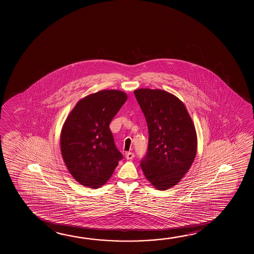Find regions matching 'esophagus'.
I'll return each mask as SVG.
<instances>
[{
    "label": "esophagus",
    "instance_id": "esophagus-1",
    "mask_svg": "<svg viewBox=\"0 0 254 254\" xmlns=\"http://www.w3.org/2000/svg\"><path fill=\"white\" fill-rule=\"evenodd\" d=\"M134 158V154L133 152H127L126 153V158L127 159H133Z\"/></svg>",
    "mask_w": 254,
    "mask_h": 254
}]
</instances>
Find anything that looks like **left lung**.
Instances as JSON below:
<instances>
[{
    "instance_id": "1",
    "label": "left lung",
    "mask_w": 254,
    "mask_h": 254,
    "mask_svg": "<svg viewBox=\"0 0 254 254\" xmlns=\"http://www.w3.org/2000/svg\"><path fill=\"white\" fill-rule=\"evenodd\" d=\"M133 93L149 130L141 170L154 188L167 190L183 179L195 159V126L183 102L169 92L139 88Z\"/></svg>"
}]
</instances>
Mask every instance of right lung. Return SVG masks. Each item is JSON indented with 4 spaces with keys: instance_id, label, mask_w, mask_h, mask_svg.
Returning <instances> with one entry per match:
<instances>
[{
    "instance_id": "right-lung-1",
    "label": "right lung",
    "mask_w": 254,
    "mask_h": 254,
    "mask_svg": "<svg viewBox=\"0 0 254 254\" xmlns=\"http://www.w3.org/2000/svg\"><path fill=\"white\" fill-rule=\"evenodd\" d=\"M127 99L125 92L104 89L80 99L67 116L60 134L61 153L79 184L101 187L123 158L109 125Z\"/></svg>"
}]
</instances>
